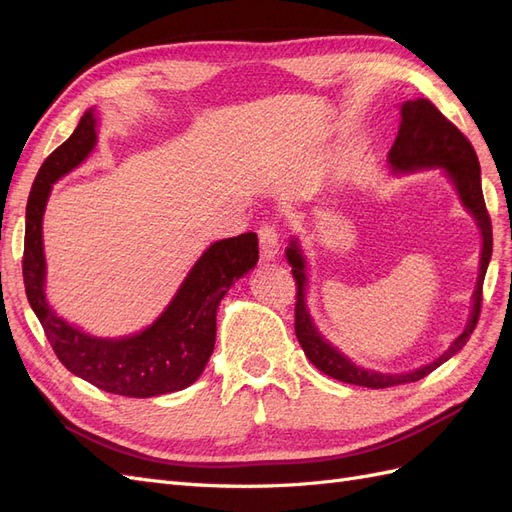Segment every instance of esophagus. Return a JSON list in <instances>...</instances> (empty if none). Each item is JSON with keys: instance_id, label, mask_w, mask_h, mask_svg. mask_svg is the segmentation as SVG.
<instances>
[{"instance_id": "obj_1", "label": "esophagus", "mask_w": 512, "mask_h": 512, "mask_svg": "<svg viewBox=\"0 0 512 512\" xmlns=\"http://www.w3.org/2000/svg\"><path fill=\"white\" fill-rule=\"evenodd\" d=\"M260 239V258L262 260H273L280 254V232L273 224H262L258 230Z\"/></svg>"}]
</instances>
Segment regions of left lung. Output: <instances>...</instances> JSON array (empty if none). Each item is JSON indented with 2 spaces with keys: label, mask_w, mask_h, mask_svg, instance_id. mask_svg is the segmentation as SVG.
<instances>
[{
  "label": "left lung",
  "mask_w": 512,
  "mask_h": 512,
  "mask_svg": "<svg viewBox=\"0 0 512 512\" xmlns=\"http://www.w3.org/2000/svg\"><path fill=\"white\" fill-rule=\"evenodd\" d=\"M389 164L393 166L395 173H414V170H421V168H442L448 175V179L453 181L463 207L474 215L476 226L480 228V237H483V250H480V271L476 280V290L472 294L474 305H472L468 327L463 329V333L455 339L451 348H448L442 356H438L433 363L421 369L408 371V374H380V371L354 365L318 333V329L312 322V316H309L305 307V286H307L305 258L301 254L297 239L290 241L286 258L292 267L294 282H297L294 333H297V339L305 356L327 376L348 384L367 386V389H386V386L421 380L466 346L480 316L483 282H485V273L491 260V250H493L491 220L485 207L483 185H480V164L476 158V151L468 138L457 130V126H453V123L448 121L429 100L416 98L401 104V123H399L395 143L389 151Z\"/></svg>",
  "instance_id": "1"
}]
</instances>
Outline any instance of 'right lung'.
Returning a JSON list of instances; mask_svg holds the SVG:
<instances>
[{"instance_id": "obj_1", "label": "right lung", "mask_w": 512, "mask_h": 512, "mask_svg": "<svg viewBox=\"0 0 512 512\" xmlns=\"http://www.w3.org/2000/svg\"><path fill=\"white\" fill-rule=\"evenodd\" d=\"M96 145V119L87 111L64 145L40 166L25 213L23 282L27 301L38 316L57 359L74 376L98 389L126 397H156L190 386L215 346V312L241 275L258 262L256 232L215 241L196 260L173 301L145 331L121 337H91L59 318L46 301V260L42 215L53 183L79 166Z\"/></svg>"}]
</instances>
